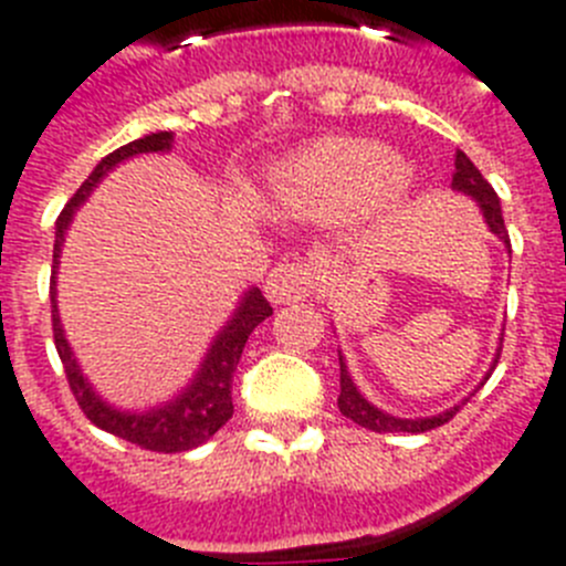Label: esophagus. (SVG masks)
<instances>
[{
	"label": "esophagus",
	"instance_id": "obj_1",
	"mask_svg": "<svg viewBox=\"0 0 566 566\" xmlns=\"http://www.w3.org/2000/svg\"><path fill=\"white\" fill-rule=\"evenodd\" d=\"M314 283H317V272H314L312 263H306V260H283L269 274L266 297L272 300L274 306L297 303V300H306L314 292Z\"/></svg>",
	"mask_w": 566,
	"mask_h": 566
}]
</instances>
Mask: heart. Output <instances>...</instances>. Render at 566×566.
I'll return each mask as SVG.
<instances>
[{"label":"heart","instance_id":"obj_1","mask_svg":"<svg viewBox=\"0 0 566 566\" xmlns=\"http://www.w3.org/2000/svg\"><path fill=\"white\" fill-rule=\"evenodd\" d=\"M402 187V164L379 144L319 138L266 169L263 198L286 218L332 221L382 207Z\"/></svg>","mask_w":566,"mask_h":566}]
</instances>
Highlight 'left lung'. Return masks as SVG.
I'll return each mask as SVG.
<instances>
[{
	"label": "left lung",
	"instance_id": "8db88e82",
	"mask_svg": "<svg viewBox=\"0 0 566 566\" xmlns=\"http://www.w3.org/2000/svg\"><path fill=\"white\" fill-rule=\"evenodd\" d=\"M451 187L459 189V192L470 195V198L479 203V209H482L490 232L496 234V238H502L504 243L510 247L507 229H504V218H502V207H499V195L493 192V187L484 181V175L479 172L476 167H473V161H470L464 153H457V172H453ZM499 357H502V345H499L496 359H493V365H490V371L496 368ZM490 371H488V377H490ZM488 377H484V379H488ZM464 402H468V399H464ZM337 405H339V413H343L345 419H352V422L363 424V428H368V431H374V433H399V431H402V433H424V431H433V428H439V424L451 422V419L457 417L459 408H462V405H453V408H448V411L437 413V417H424V419L391 417V413H385V411H379V408H374V405L357 391V385H354L352 374H348V368H345L343 357H339V397H337Z\"/></svg>",
	"mask_w": 566,
	"mask_h": 566
}]
</instances>
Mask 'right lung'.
<instances>
[{"instance_id":"right-lung-1","label":"right lung","mask_w":566,"mask_h":566,"mask_svg":"<svg viewBox=\"0 0 566 566\" xmlns=\"http://www.w3.org/2000/svg\"><path fill=\"white\" fill-rule=\"evenodd\" d=\"M169 147H172V133H153L138 138V142L124 144V147H118L115 153H109L107 158L98 161V167L87 175V181L76 189V195L70 198L67 207L59 214L56 243H53V269H50L53 343H56L59 359H62L70 391L76 397L78 408H82L84 417L96 424V428H102V431L113 433V437L118 439H127L129 444H138L144 451L155 453L192 451V448L203 444L207 439H212L214 433L221 431L223 424L232 419L234 368H238L240 354H243V345H247L249 334L272 314V306H269V300L260 294V289H249V292L243 294V300H240V306L234 308L232 319H229L227 326H223V332L214 337L212 348H209L207 359H203L201 365V371L195 374L192 385H187L172 402L161 405V408H153V411L147 413L115 411L113 405L104 402V399L90 388L84 374L78 371L76 357L70 352L67 339H64L62 319H59L56 308L59 258H62V243L64 234H67L70 221H73V212L82 207L84 198L93 192V187L102 181L115 164L127 161V158L142 153H167Z\"/></svg>"}]
</instances>
